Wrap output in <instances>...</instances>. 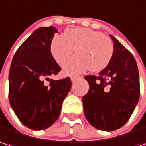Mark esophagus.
<instances>
[{"label":"esophagus","mask_w":146,"mask_h":146,"mask_svg":"<svg viewBox=\"0 0 146 146\" xmlns=\"http://www.w3.org/2000/svg\"><path fill=\"white\" fill-rule=\"evenodd\" d=\"M70 80H71V82H72V83H74V82L76 80V77L73 76V77H71V78H70Z\"/></svg>","instance_id":"obj_1"}]
</instances>
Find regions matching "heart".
<instances>
[{
    "label": "heart",
    "mask_w": 146,
    "mask_h": 146,
    "mask_svg": "<svg viewBox=\"0 0 146 146\" xmlns=\"http://www.w3.org/2000/svg\"><path fill=\"white\" fill-rule=\"evenodd\" d=\"M77 50L78 56L63 66L66 75H80L90 70H102L109 65L113 56L114 45L102 32L89 28H73L66 31L65 36L53 38L50 51L59 65H63Z\"/></svg>",
    "instance_id": "obj_1"
}]
</instances>
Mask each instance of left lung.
I'll list each match as a JSON object with an SVG mask.
<instances>
[{"label": "left lung", "instance_id": "1", "mask_svg": "<svg viewBox=\"0 0 146 146\" xmlns=\"http://www.w3.org/2000/svg\"><path fill=\"white\" fill-rule=\"evenodd\" d=\"M114 53L98 76H87L88 93L83 96L86 120L95 128L113 131L130 119L140 98V77L136 61L128 50L110 35Z\"/></svg>", "mask_w": 146, "mask_h": 146}]
</instances>
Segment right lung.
I'll use <instances>...</instances> for the list:
<instances>
[{
	"instance_id": "add662e5",
	"label": "right lung",
	"mask_w": 146,
	"mask_h": 146,
	"mask_svg": "<svg viewBox=\"0 0 146 146\" xmlns=\"http://www.w3.org/2000/svg\"><path fill=\"white\" fill-rule=\"evenodd\" d=\"M57 30L40 27L18 48L9 72V100L20 121L29 129L45 130L60 114L62 102L71 87L70 77L45 80L61 70L50 52Z\"/></svg>"
}]
</instances>
